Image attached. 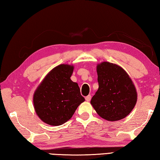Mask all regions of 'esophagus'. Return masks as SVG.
Returning <instances> with one entry per match:
<instances>
[{
	"mask_svg": "<svg viewBox=\"0 0 160 160\" xmlns=\"http://www.w3.org/2000/svg\"><path fill=\"white\" fill-rule=\"evenodd\" d=\"M90 99H91V95H90V94H89L88 96H87L85 97V100H86L87 102H90Z\"/></svg>",
	"mask_w": 160,
	"mask_h": 160,
	"instance_id": "34e87169",
	"label": "esophagus"
}]
</instances>
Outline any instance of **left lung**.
<instances>
[{"label":"left lung","mask_w":160,"mask_h":160,"mask_svg":"<svg viewBox=\"0 0 160 160\" xmlns=\"http://www.w3.org/2000/svg\"><path fill=\"white\" fill-rule=\"evenodd\" d=\"M98 90L91 99L97 113L107 121L128 116L137 102L135 88L128 75L116 64L103 62L97 67Z\"/></svg>","instance_id":"8db88e82"}]
</instances>
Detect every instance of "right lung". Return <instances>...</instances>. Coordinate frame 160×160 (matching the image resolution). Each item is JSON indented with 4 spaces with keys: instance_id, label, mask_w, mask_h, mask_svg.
Instances as JSON below:
<instances>
[{
    "instance_id": "1",
    "label": "right lung",
    "mask_w": 160,
    "mask_h": 160,
    "mask_svg": "<svg viewBox=\"0 0 160 160\" xmlns=\"http://www.w3.org/2000/svg\"><path fill=\"white\" fill-rule=\"evenodd\" d=\"M73 66L62 64L49 72L34 94L37 114L48 125L67 122L85 98L80 88L70 80Z\"/></svg>"
}]
</instances>
